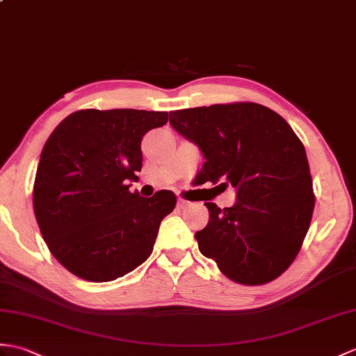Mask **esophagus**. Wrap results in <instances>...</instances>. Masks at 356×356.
I'll use <instances>...</instances> for the list:
<instances>
[{
  "label": "esophagus",
  "mask_w": 356,
  "mask_h": 356,
  "mask_svg": "<svg viewBox=\"0 0 356 356\" xmlns=\"http://www.w3.org/2000/svg\"><path fill=\"white\" fill-rule=\"evenodd\" d=\"M177 206H179L180 209H185L186 206H189V202L184 200V198H179V200H177Z\"/></svg>",
  "instance_id": "obj_1"
}]
</instances>
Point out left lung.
Segmentation results:
<instances>
[{
	"instance_id": "left-lung-1",
	"label": "left lung",
	"mask_w": 356,
	"mask_h": 356,
	"mask_svg": "<svg viewBox=\"0 0 356 356\" xmlns=\"http://www.w3.org/2000/svg\"><path fill=\"white\" fill-rule=\"evenodd\" d=\"M170 124L200 148V184L232 185L236 193L230 208L204 203L209 221L194 235L198 250L238 284L262 285L282 275L316 203L307 152L290 124L256 103L172 111Z\"/></svg>"
}]
</instances>
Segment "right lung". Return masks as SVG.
Returning a JSON list of instances; mask_svg holds the SVG:
<instances>
[{
	"label": "right lung",
	"instance_id": "right-lung-1",
	"mask_svg": "<svg viewBox=\"0 0 356 356\" xmlns=\"http://www.w3.org/2000/svg\"><path fill=\"white\" fill-rule=\"evenodd\" d=\"M167 112L86 109L68 115L42 148L33 208L49 252L90 282H111L145 262L161 221L175 209L167 189L130 193L143 167L140 140Z\"/></svg>",
	"mask_w": 356,
	"mask_h": 356
}]
</instances>
